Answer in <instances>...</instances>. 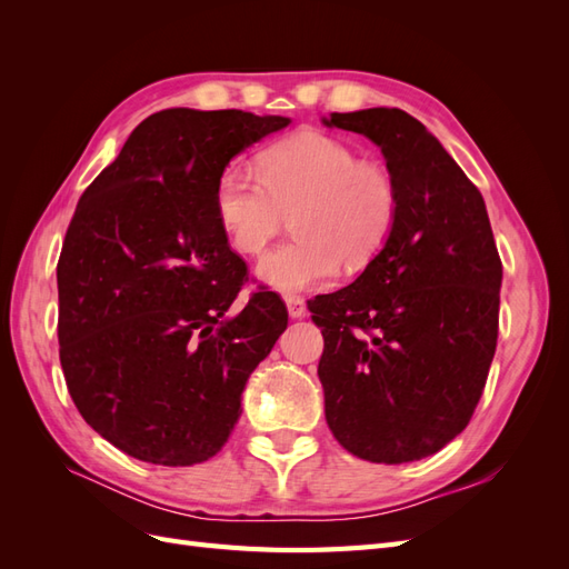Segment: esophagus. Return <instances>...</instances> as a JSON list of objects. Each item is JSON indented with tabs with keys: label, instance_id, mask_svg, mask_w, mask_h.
Here are the masks:
<instances>
[{
	"label": "esophagus",
	"instance_id": "34e87169",
	"mask_svg": "<svg viewBox=\"0 0 569 569\" xmlns=\"http://www.w3.org/2000/svg\"><path fill=\"white\" fill-rule=\"evenodd\" d=\"M284 301H287V311H289L291 318H303L306 316V301L301 297L289 295Z\"/></svg>",
	"mask_w": 569,
	"mask_h": 569
}]
</instances>
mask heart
Wrapping results in <instances>:
<instances>
[{
  "label": "heart",
  "mask_w": 569,
  "mask_h": 569,
  "mask_svg": "<svg viewBox=\"0 0 569 569\" xmlns=\"http://www.w3.org/2000/svg\"><path fill=\"white\" fill-rule=\"evenodd\" d=\"M256 170L228 166L216 180L213 209L232 247L261 253L291 213L295 237L274 247L258 278L278 291L330 282L339 266L356 270L380 251L399 209L382 163L325 132H299L266 147Z\"/></svg>",
  "instance_id": "heart-1"
}]
</instances>
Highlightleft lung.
I'll return each instance as SVG.
<instances>
[{
	"label": "left lung",
	"instance_id": "1",
	"mask_svg": "<svg viewBox=\"0 0 569 569\" xmlns=\"http://www.w3.org/2000/svg\"><path fill=\"white\" fill-rule=\"evenodd\" d=\"M382 149L399 192L385 249L360 278L308 301L322 327L325 420L349 453L399 465L468 427L498 339L503 266L479 189L401 109L330 113Z\"/></svg>",
	"mask_w": 569,
	"mask_h": 569
}]
</instances>
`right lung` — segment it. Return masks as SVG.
Listing matches in <instances>:
<instances>
[{
	"label": "right lung",
	"mask_w": 569,
	"mask_h": 569,
	"mask_svg": "<svg viewBox=\"0 0 569 569\" xmlns=\"http://www.w3.org/2000/svg\"><path fill=\"white\" fill-rule=\"evenodd\" d=\"M289 126L237 109H166L84 189L57 263L59 358L80 416L116 449L194 465L226 446L287 306L249 282L213 209L232 157Z\"/></svg>",
	"instance_id": "obj_1"
}]
</instances>
